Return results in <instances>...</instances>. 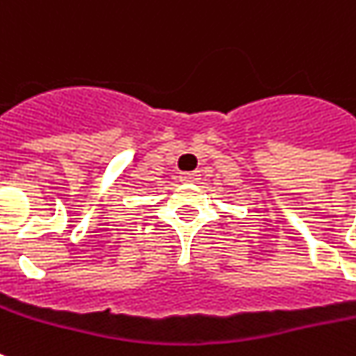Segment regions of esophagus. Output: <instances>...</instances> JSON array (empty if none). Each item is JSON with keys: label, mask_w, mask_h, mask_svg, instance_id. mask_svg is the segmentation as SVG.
<instances>
[{"label": "esophagus", "mask_w": 356, "mask_h": 356, "mask_svg": "<svg viewBox=\"0 0 356 356\" xmlns=\"http://www.w3.org/2000/svg\"><path fill=\"white\" fill-rule=\"evenodd\" d=\"M200 179H201V173L200 172L181 173V181H183V183H197Z\"/></svg>", "instance_id": "34e87169"}]
</instances>
